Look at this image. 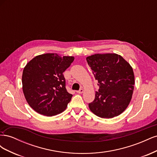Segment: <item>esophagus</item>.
<instances>
[{
  "label": "esophagus",
  "instance_id": "1",
  "mask_svg": "<svg viewBox=\"0 0 157 157\" xmlns=\"http://www.w3.org/2000/svg\"><path fill=\"white\" fill-rule=\"evenodd\" d=\"M84 92V90L82 88H80L78 91H77V93L78 94H82Z\"/></svg>",
  "mask_w": 157,
  "mask_h": 157
}]
</instances>
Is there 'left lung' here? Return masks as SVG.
Masks as SVG:
<instances>
[{"mask_svg": "<svg viewBox=\"0 0 157 157\" xmlns=\"http://www.w3.org/2000/svg\"><path fill=\"white\" fill-rule=\"evenodd\" d=\"M99 87L89 108L103 118H111L124 112L132 99L135 78L130 63L115 53L95 54L86 58Z\"/></svg>", "mask_w": 157, "mask_h": 157, "instance_id": "obj_1", "label": "left lung"}]
</instances>
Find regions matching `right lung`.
<instances>
[{
	"mask_svg": "<svg viewBox=\"0 0 157 157\" xmlns=\"http://www.w3.org/2000/svg\"><path fill=\"white\" fill-rule=\"evenodd\" d=\"M74 59L73 56L46 53L36 56L25 66L22 75L23 92L35 111L52 117L65 110L73 95L65 88L63 73Z\"/></svg>",
	"mask_w": 157,
	"mask_h": 157,
	"instance_id": "add662e5",
	"label": "right lung"
}]
</instances>
